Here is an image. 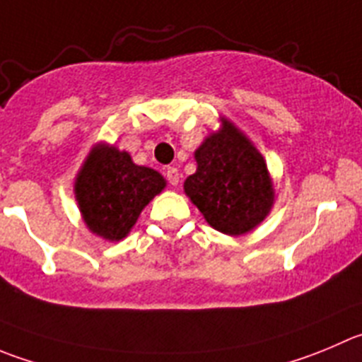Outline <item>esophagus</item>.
Segmentation results:
<instances>
[{
  "label": "esophagus",
  "instance_id": "esophagus-1",
  "mask_svg": "<svg viewBox=\"0 0 362 362\" xmlns=\"http://www.w3.org/2000/svg\"><path fill=\"white\" fill-rule=\"evenodd\" d=\"M165 175H167L168 183H170L172 187H177V185H179V177H181V175H179V172H177V168L168 167L167 170H165Z\"/></svg>",
  "mask_w": 362,
  "mask_h": 362
}]
</instances>
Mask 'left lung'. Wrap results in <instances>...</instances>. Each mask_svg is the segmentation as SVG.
<instances>
[{"mask_svg":"<svg viewBox=\"0 0 362 362\" xmlns=\"http://www.w3.org/2000/svg\"><path fill=\"white\" fill-rule=\"evenodd\" d=\"M197 170L183 188L206 222L223 235L240 236L256 229L272 211L274 181L263 154L226 117L195 149Z\"/></svg>","mask_w":362,"mask_h":362,"instance_id":"left-lung-1","label":"left lung"}]
</instances>
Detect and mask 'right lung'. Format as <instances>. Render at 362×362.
Here are the masks:
<instances>
[{"label": "right lung", "mask_w": 362, "mask_h": 362, "mask_svg": "<svg viewBox=\"0 0 362 362\" xmlns=\"http://www.w3.org/2000/svg\"><path fill=\"white\" fill-rule=\"evenodd\" d=\"M165 187L167 181L160 172L133 163L129 153L99 142L76 174L74 197L92 235L120 242Z\"/></svg>", "instance_id": "1"}]
</instances>
